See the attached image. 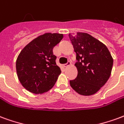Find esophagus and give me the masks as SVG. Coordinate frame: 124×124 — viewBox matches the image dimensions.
Returning <instances> with one entry per match:
<instances>
[{
	"mask_svg": "<svg viewBox=\"0 0 124 124\" xmlns=\"http://www.w3.org/2000/svg\"><path fill=\"white\" fill-rule=\"evenodd\" d=\"M71 65V62L69 61V62H68V63H67V64H65L64 65V67H69V66H70Z\"/></svg>",
	"mask_w": 124,
	"mask_h": 124,
	"instance_id": "34e87169",
	"label": "esophagus"
}]
</instances>
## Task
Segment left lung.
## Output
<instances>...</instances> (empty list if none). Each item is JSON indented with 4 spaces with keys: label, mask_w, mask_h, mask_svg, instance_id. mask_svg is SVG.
<instances>
[{
    "label": "left lung",
    "mask_w": 124,
    "mask_h": 124,
    "mask_svg": "<svg viewBox=\"0 0 124 124\" xmlns=\"http://www.w3.org/2000/svg\"><path fill=\"white\" fill-rule=\"evenodd\" d=\"M69 37L78 61L75 64L77 77L70 81V85L81 95H93L110 78L112 57L106 45L88 33L77 32L76 36L69 33Z\"/></svg>",
    "instance_id": "obj_1"
}]
</instances>
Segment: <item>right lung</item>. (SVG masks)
Segmentation results:
<instances>
[{
	"instance_id": "right-lung-1",
	"label": "right lung",
	"mask_w": 124,
	"mask_h": 124,
	"mask_svg": "<svg viewBox=\"0 0 124 124\" xmlns=\"http://www.w3.org/2000/svg\"><path fill=\"white\" fill-rule=\"evenodd\" d=\"M63 38V33H45L22 49L16 59V73L27 91L41 94L55 85L61 71L56 65L53 49Z\"/></svg>"
}]
</instances>
